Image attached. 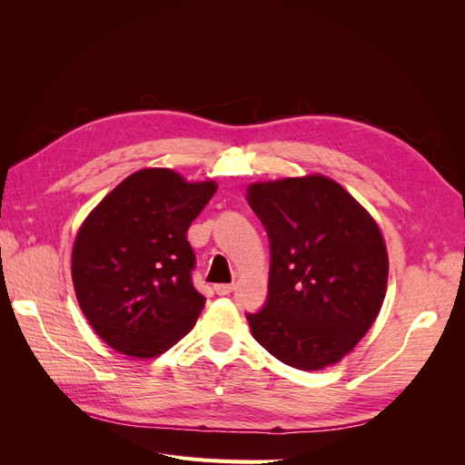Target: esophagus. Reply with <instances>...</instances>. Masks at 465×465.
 I'll return each mask as SVG.
<instances>
[{
	"label": "esophagus",
	"mask_w": 465,
	"mask_h": 465,
	"mask_svg": "<svg viewBox=\"0 0 465 465\" xmlns=\"http://www.w3.org/2000/svg\"><path fill=\"white\" fill-rule=\"evenodd\" d=\"M232 289H234V285L232 283H221V285H215V292L217 294H231L232 292Z\"/></svg>",
	"instance_id": "obj_1"
}]
</instances>
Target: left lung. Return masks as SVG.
Segmentation results:
<instances>
[{"label":"left lung","instance_id":"left-lung-1","mask_svg":"<svg viewBox=\"0 0 465 465\" xmlns=\"http://www.w3.org/2000/svg\"><path fill=\"white\" fill-rule=\"evenodd\" d=\"M248 203L270 236V297L248 314L254 340L281 362L322 371L367 335L388 287L374 217L323 174L252 182Z\"/></svg>","mask_w":465,"mask_h":465}]
</instances>
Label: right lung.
<instances>
[{
  "label": "right lung",
  "instance_id": "obj_1",
  "mask_svg": "<svg viewBox=\"0 0 465 465\" xmlns=\"http://www.w3.org/2000/svg\"><path fill=\"white\" fill-rule=\"evenodd\" d=\"M217 190L171 168H143L106 193L72 250L81 312L122 355L153 359L178 343L205 306L192 285L186 232Z\"/></svg>",
  "mask_w": 465,
  "mask_h": 465
}]
</instances>
